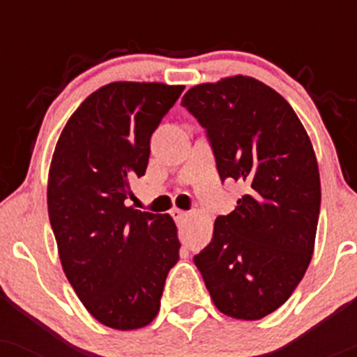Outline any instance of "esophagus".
<instances>
[{"label":"esophagus","mask_w":357,"mask_h":357,"mask_svg":"<svg viewBox=\"0 0 357 357\" xmlns=\"http://www.w3.org/2000/svg\"><path fill=\"white\" fill-rule=\"evenodd\" d=\"M172 218H174L176 222H183V221H186V218H188V212L174 208V211H172Z\"/></svg>","instance_id":"esophagus-1"}]
</instances>
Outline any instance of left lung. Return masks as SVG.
<instances>
[{
  "mask_svg": "<svg viewBox=\"0 0 357 357\" xmlns=\"http://www.w3.org/2000/svg\"><path fill=\"white\" fill-rule=\"evenodd\" d=\"M181 105L205 129L221 181L247 185L193 261L219 311L261 319L311 262L321 205L314 150L289 102L254 77L195 86Z\"/></svg>",
  "mask_w": 357,
  "mask_h": 357,
  "instance_id": "1",
  "label": "left lung"
}]
</instances>
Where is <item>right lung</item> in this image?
I'll return each instance as SVG.
<instances>
[{
	"mask_svg": "<svg viewBox=\"0 0 357 357\" xmlns=\"http://www.w3.org/2000/svg\"><path fill=\"white\" fill-rule=\"evenodd\" d=\"M185 86L112 82L68 119L53 153L48 214L63 273L84 307L115 330L149 325L179 261L169 214L128 207L150 138Z\"/></svg>",
	"mask_w": 357,
	"mask_h": 357,
	"instance_id": "right-lung-1",
	"label": "right lung"
}]
</instances>
